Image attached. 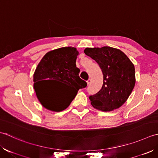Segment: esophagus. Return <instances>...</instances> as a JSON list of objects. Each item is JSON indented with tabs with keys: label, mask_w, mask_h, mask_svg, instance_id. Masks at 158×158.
I'll use <instances>...</instances> for the list:
<instances>
[{
	"label": "esophagus",
	"mask_w": 158,
	"mask_h": 158,
	"mask_svg": "<svg viewBox=\"0 0 158 158\" xmlns=\"http://www.w3.org/2000/svg\"><path fill=\"white\" fill-rule=\"evenodd\" d=\"M90 82H91V79H89V80H87V81H86V83H87V85H89Z\"/></svg>",
	"instance_id": "obj_1"
}]
</instances>
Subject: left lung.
Segmentation results:
<instances>
[{
    "instance_id": "left-lung-1",
    "label": "left lung",
    "mask_w": 158,
    "mask_h": 158,
    "mask_svg": "<svg viewBox=\"0 0 158 158\" xmlns=\"http://www.w3.org/2000/svg\"><path fill=\"white\" fill-rule=\"evenodd\" d=\"M84 52L98 63L104 76L102 89L89 96L91 105L102 111L121 107L136 82L133 63L122 51L114 48H86Z\"/></svg>"
}]
</instances>
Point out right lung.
I'll return each mask as SVG.
<instances>
[{
  "label": "right lung",
  "mask_w": 158,
  "mask_h": 158,
  "mask_svg": "<svg viewBox=\"0 0 158 158\" xmlns=\"http://www.w3.org/2000/svg\"><path fill=\"white\" fill-rule=\"evenodd\" d=\"M78 54L75 48H60L48 52L38 64L33 76V86L39 101L48 110L55 112L65 110L78 90L87 86L78 75L80 69L76 65ZM52 81L65 83L72 90L63 96L54 95L49 85Z\"/></svg>",
  "instance_id": "right-lung-1"
}]
</instances>
